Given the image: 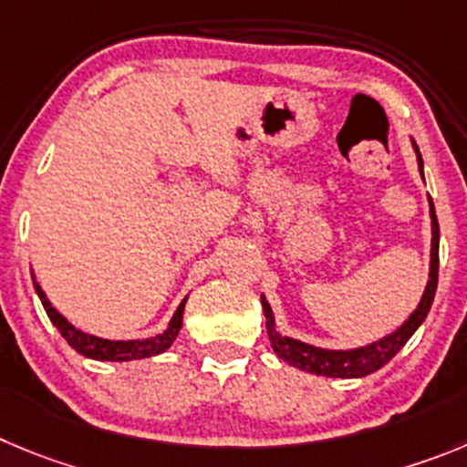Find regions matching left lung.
I'll use <instances>...</instances> for the list:
<instances>
[{"label": "left lung", "instance_id": "left-lung-1", "mask_svg": "<svg viewBox=\"0 0 467 467\" xmlns=\"http://www.w3.org/2000/svg\"><path fill=\"white\" fill-rule=\"evenodd\" d=\"M417 151V163H420V172L424 177V161H421L420 150L412 142ZM431 202V230H433V239H431V272H429V283H426V290L420 299V306L412 311V316L403 322V325L391 332L389 337L380 338L376 343H368V346L355 348V350H325V348L308 346V343L297 341V338L283 337L276 329V322H274L272 306L267 304L265 295H260V302H263L265 317H267V334L269 341H272L274 352L281 357L283 361H287L295 368H302V371L316 373V376H327V378H364L368 373L378 371L405 343L410 341L412 334L420 329L421 322L426 320L431 311V304L435 297V287H438V244H440V228H438V216H435L433 200Z\"/></svg>", "mask_w": 467, "mask_h": 467}]
</instances>
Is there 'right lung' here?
I'll return each instance as SVG.
<instances>
[{
    "mask_svg": "<svg viewBox=\"0 0 467 467\" xmlns=\"http://www.w3.org/2000/svg\"><path fill=\"white\" fill-rule=\"evenodd\" d=\"M34 287H36L38 299H41L43 308H46V313H47V317H50L52 325L59 329V334L67 338L68 346H71L73 350L80 352V355H85V357H89V359L130 361V359H145V357L161 355V352H165L170 346H172V341L177 338V334H180V329H182V317H184L186 299L180 304V306H177V311H174L172 320H170L168 329H165L163 334H156V337H151V338H142V341H108V338L94 337V334H87V332H80V329H76V327H73L71 322L62 316V313L52 306L50 299H47L46 293L41 290V285H38V283H34Z\"/></svg>",
    "mask_w": 467,
    "mask_h": 467,
    "instance_id": "obj_1",
    "label": "right lung"
}]
</instances>
